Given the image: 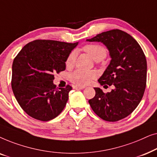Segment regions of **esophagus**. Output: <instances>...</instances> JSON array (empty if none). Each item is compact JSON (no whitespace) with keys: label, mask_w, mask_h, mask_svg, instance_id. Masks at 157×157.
<instances>
[{"label":"esophagus","mask_w":157,"mask_h":157,"mask_svg":"<svg viewBox=\"0 0 157 157\" xmlns=\"http://www.w3.org/2000/svg\"><path fill=\"white\" fill-rule=\"evenodd\" d=\"M74 88L76 89H85V86H74Z\"/></svg>","instance_id":"obj_1"}]
</instances>
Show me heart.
Returning <instances> with one entry per match:
<instances>
[{
  "label": "heart",
  "instance_id": "1",
  "mask_svg": "<svg viewBox=\"0 0 157 157\" xmlns=\"http://www.w3.org/2000/svg\"><path fill=\"white\" fill-rule=\"evenodd\" d=\"M94 61H100L104 59L106 56L107 51L104 46L98 44H88L83 48ZM76 53L75 51H72L68 56L66 60V66L71 68L74 65L76 61ZM96 74L93 71L83 70H76L73 72L70 76L71 81L75 84L79 86L87 85L91 82V79L95 78Z\"/></svg>",
  "mask_w": 157,
  "mask_h": 157
}]
</instances>
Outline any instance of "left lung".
Instances as JSON below:
<instances>
[{
    "label": "left lung",
    "instance_id": "1",
    "mask_svg": "<svg viewBox=\"0 0 157 157\" xmlns=\"http://www.w3.org/2000/svg\"><path fill=\"white\" fill-rule=\"evenodd\" d=\"M89 42H101L111 58L98 81L101 86L113 85L110 93L94 88L96 95L89 101L94 113L106 121H117L128 117L143 97L147 82V59L136 40L119 29L103 32Z\"/></svg>",
    "mask_w": 157,
    "mask_h": 157
}]
</instances>
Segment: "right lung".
Returning <instances> with one entry per match:
<instances>
[{
	"mask_svg": "<svg viewBox=\"0 0 157 157\" xmlns=\"http://www.w3.org/2000/svg\"><path fill=\"white\" fill-rule=\"evenodd\" d=\"M78 44L36 40L25 45L14 59L13 92L30 117L48 121L63 110L72 88L68 85L57 89L53 74L66 69V60Z\"/></svg>",
	"mask_w": 157,
	"mask_h": 157,
	"instance_id": "add662e5",
	"label": "right lung"
}]
</instances>
